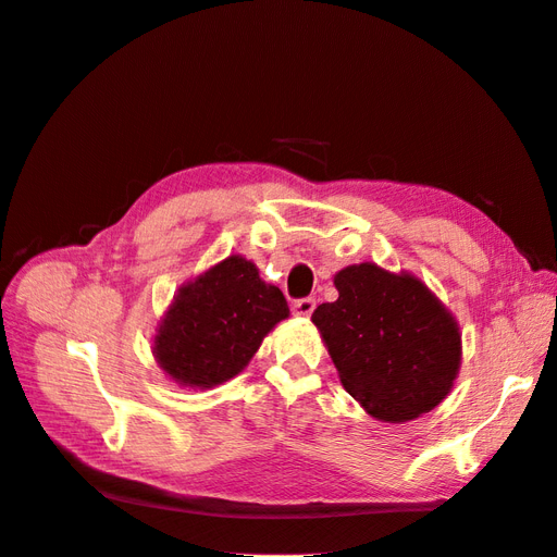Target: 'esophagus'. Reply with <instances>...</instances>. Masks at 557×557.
I'll list each match as a JSON object with an SVG mask.
<instances>
[{"mask_svg": "<svg viewBox=\"0 0 557 557\" xmlns=\"http://www.w3.org/2000/svg\"><path fill=\"white\" fill-rule=\"evenodd\" d=\"M312 310H315V298H301V301H294V312L301 318L312 315Z\"/></svg>", "mask_w": 557, "mask_h": 557, "instance_id": "34e87169", "label": "esophagus"}]
</instances>
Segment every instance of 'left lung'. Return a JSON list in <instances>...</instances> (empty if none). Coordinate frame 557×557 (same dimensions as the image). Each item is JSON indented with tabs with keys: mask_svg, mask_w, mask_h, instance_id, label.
I'll return each mask as SVG.
<instances>
[{
	"mask_svg": "<svg viewBox=\"0 0 557 557\" xmlns=\"http://www.w3.org/2000/svg\"><path fill=\"white\" fill-rule=\"evenodd\" d=\"M338 298L312 324L344 386L369 417L405 423L435 409L461 369V330L449 308L403 270L372 261L341 268Z\"/></svg>",
	"mask_w": 557,
	"mask_h": 557,
	"instance_id": "left-lung-1",
	"label": "left lung"
}]
</instances>
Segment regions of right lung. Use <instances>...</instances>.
I'll list each match as a JSON object with an SVG mask.
<instances>
[{
	"label": "right lung",
	"instance_id": "1",
	"mask_svg": "<svg viewBox=\"0 0 557 557\" xmlns=\"http://www.w3.org/2000/svg\"><path fill=\"white\" fill-rule=\"evenodd\" d=\"M289 318L280 287L242 253L181 284L157 322L152 355L176 386L207 391L235 379L275 326Z\"/></svg>",
	"mask_w": 557,
	"mask_h": 557
}]
</instances>
